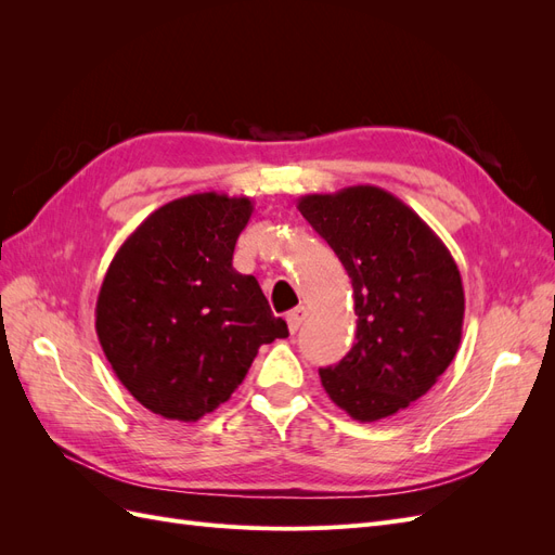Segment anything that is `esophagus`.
Instances as JSON below:
<instances>
[{"label":"esophagus","mask_w":555,"mask_h":555,"mask_svg":"<svg viewBox=\"0 0 555 555\" xmlns=\"http://www.w3.org/2000/svg\"><path fill=\"white\" fill-rule=\"evenodd\" d=\"M306 317H308V310H306L304 306L294 308V310L287 314V324H289V331H292V333H296L300 326H304Z\"/></svg>","instance_id":"34e87169"}]
</instances>
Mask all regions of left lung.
Here are the masks:
<instances>
[{
    "label": "left lung",
    "instance_id": "obj_1",
    "mask_svg": "<svg viewBox=\"0 0 555 555\" xmlns=\"http://www.w3.org/2000/svg\"><path fill=\"white\" fill-rule=\"evenodd\" d=\"M298 210L343 261L354 289L357 340L319 371L357 422H379L426 396L453 361L465 294L456 261L422 217L373 184L308 194Z\"/></svg>",
    "mask_w": 555,
    "mask_h": 555
}]
</instances>
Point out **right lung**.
Wrapping results in <instances>:
<instances>
[{
    "mask_svg": "<svg viewBox=\"0 0 555 555\" xmlns=\"http://www.w3.org/2000/svg\"><path fill=\"white\" fill-rule=\"evenodd\" d=\"M249 196L171 201L115 251L94 310L113 373L141 405L192 424L238 389L261 345L287 338L255 275L233 268Z\"/></svg>",
    "mask_w": 555,
    "mask_h": 555,
    "instance_id": "1",
    "label": "right lung"
}]
</instances>
